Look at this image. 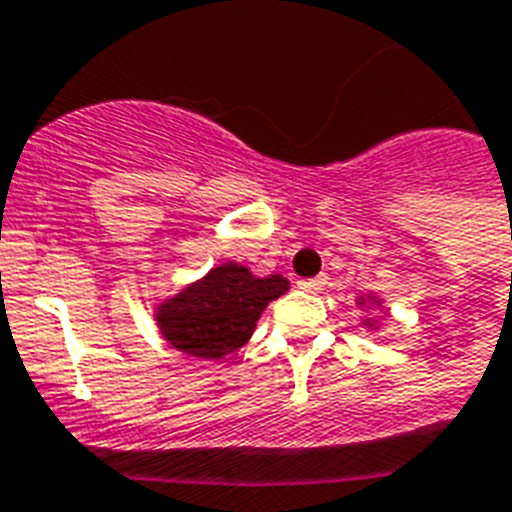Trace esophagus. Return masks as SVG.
I'll return each mask as SVG.
<instances>
[{"mask_svg":"<svg viewBox=\"0 0 512 512\" xmlns=\"http://www.w3.org/2000/svg\"><path fill=\"white\" fill-rule=\"evenodd\" d=\"M297 287L303 289V292H308V295H316V292L324 287V279H300L297 281Z\"/></svg>","mask_w":512,"mask_h":512,"instance_id":"1","label":"esophagus"}]
</instances>
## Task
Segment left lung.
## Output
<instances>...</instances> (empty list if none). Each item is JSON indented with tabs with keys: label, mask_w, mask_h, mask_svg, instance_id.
Listing matches in <instances>:
<instances>
[{
	"label": "left lung",
	"mask_w": 512,
	"mask_h": 512,
	"mask_svg": "<svg viewBox=\"0 0 512 512\" xmlns=\"http://www.w3.org/2000/svg\"><path fill=\"white\" fill-rule=\"evenodd\" d=\"M358 308H364V316H361V327H366L369 332H380L382 324L377 321V313H390L388 308H385V303H382V297H377L374 292H366V295H358L356 300Z\"/></svg>",
	"instance_id": "1"
}]
</instances>
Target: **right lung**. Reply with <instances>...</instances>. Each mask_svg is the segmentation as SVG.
<instances>
[{"label": "right lung", "mask_w": 512, "mask_h": 512, "mask_svg": "<svg viewBox=\"0 0 512 512\" xmlns=\"http://www.w3.org/2000/svg\"><path fill=\"white\" fill-rule=\"evenodd\" d=\"M289 292L281 273L257 276L241 263H220L154 305L159 335L193 358H225L244 348L268 303Z\"/></svg>", "instance_id": "right-lung-1"}]
</instances>
